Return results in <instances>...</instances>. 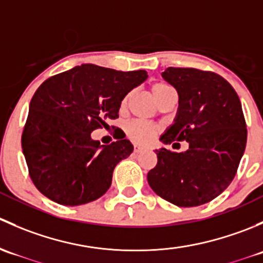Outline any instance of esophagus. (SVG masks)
<instances>
[{"mask_svg":"<svg viewBox=\"0 0 263 263\" xmlns=\"http://www.w3.org/2000/svg\"><path fill=\"white\" fill-rule=\"evenodd\" d=\"M144 148H145V147L140 146V145H135V146H134V151L137 154V153H141V151L144 150Z\"/></svg>","mask_w":263,"mask_h":263,"instance_id":"1","label":"esophagus"}]
</instances>
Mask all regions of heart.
I'll use <instances>...</instances> for the list:
<instances>
[{"mask_svg":"<svg viewBox=\"0 0 263 263\" xmlns=\"http://www.w3.org/2000/svg\"><path fill=\"white\" fill-rule=\"evenodd\" d=\"M171 91H174V89L173 86H171V85L168 84V82L156 81L151 85V92H153L156 102ZM128 98L129 95H126V97L123 98V100H122L121 103L122 108H124L127 105ZM124 132H126L127 137H128L129 140H132L134 142H136V144H147V142H150L151 140L154 139V136L158 134V128H156L154 124L147 123V122L132 121L126 124Z\"/></svg>","mask_w":263,"mask_h":263,"instance_id":"b5f03b06","label":"heart"}]
</instances>
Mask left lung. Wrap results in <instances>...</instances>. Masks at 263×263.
I'll list each match as a JSON object with an SVG mask.
<instances>
[{"instance_id": "left-lung-1", "label": "left lung", "mask_w": 263, "mask_h": 263, "mask_svg": "<svg viewBox=\"0 0 263 263\" xmlns=\"http://www.w3.org/2000/svg\"><path fill=\"white\" fill-rule=\"evenodd\" d=\"M163 78L179 95V109L164 144L188 148L156 150L147 173L154 192L179 208L200 206L224 192L235 177L247 144V124L234 87L213 71L169 67Z\"/></svg>"}]
</instances>
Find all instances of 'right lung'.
<instances>
[{"label":"right lung","instance_id":"add662e5","mask_svg":"<svg viewBox=\"0 0 263 263\" xmlns=\"http://www.w3.org/2000/svg\"><path fill=\"white\" fill-rule=\"evenodd\" d=\"M146 78L145 70L124 72L86 63L57 73L38 87L21 146L29 176L46 197L78 206L107 192L115 166L128 158L134 146L123 137L100 146L90 135L109 128L108 122L118 118L127 92Z\"/></svg>","mask_w":263,"mask_h":263}]
</instances>
